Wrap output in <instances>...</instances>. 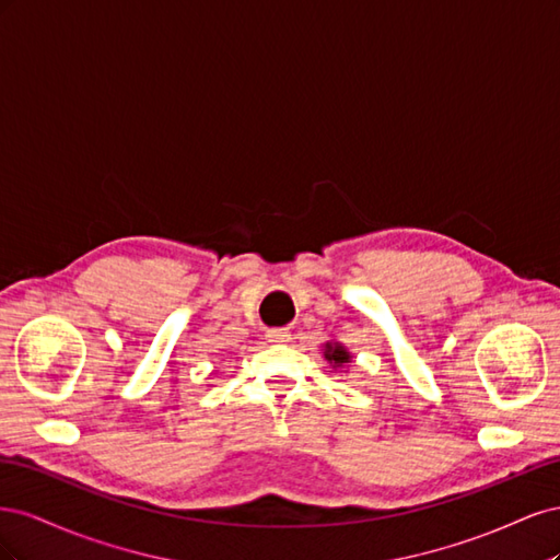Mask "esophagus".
<instances>
[{
  "mask_svg": "<svg viewBox=\"0 0 560 560\" xmlns=\"http://www.w3.org/2000/svg\"><path fill=\"white\" fill-rule=\"evenodd\" d=\"M268 341H273V343H287L292 338V334H290V329H268Z\"/></svg>",
  "mask_w": 560,
  "mask_h": 560,
  "instance_id": "esophagus-1",
  "label": "esophagus"
}]
</instances>
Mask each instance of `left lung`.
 Here are the masks:
<instances>
[{"mask_svg": "<svg viewBox=\"0 0 560 560\" xmlns=\"http://www.w3.org/2000/svg\"><path fill=\"white\" fill-rule=\"evenodd\" d=\"M322 354H325L327 364H329L334 371L348 369V366L352 364V354H350V350H348L341 341H327V343H322Z\"/></svg>", "mask_w": 560, "mask_h": 560, "instance_id": "1", "label": "left lung"}]
</instances>
